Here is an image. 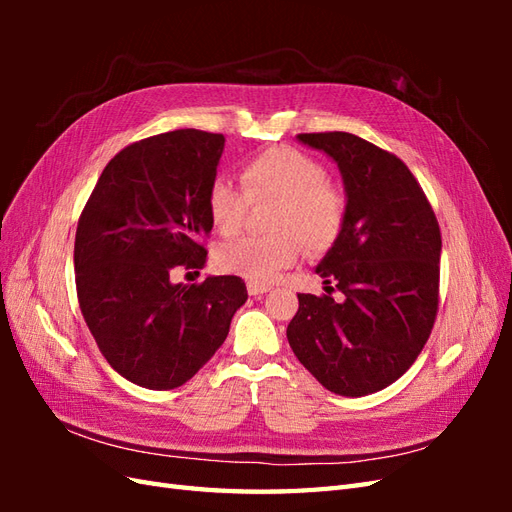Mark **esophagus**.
I'll use <instances>...</instances> for the list:
<instances>
[{"mask_svg":"<svg viewBox=\"0 0 512 512\" xmlns=\"http://www.w3.org/2000/svg\"><path fill=\"white\" fill-rule=\"evenodd\" d=\"M271 290V286L269 284H247V292H250V297H260V294H265V292H269Z\"/></svg>","mask_w":512,"mask_h":512,"instance_id":"esophagus-1","label":"esophagus"}]
</instances>
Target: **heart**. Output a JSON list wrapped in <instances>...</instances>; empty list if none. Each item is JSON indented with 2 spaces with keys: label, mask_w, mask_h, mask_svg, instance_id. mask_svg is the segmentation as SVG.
I'll use <instances>...</instances> for the list:
<instances>
[{
  "label": "heart",
  "mask_w": 512,
  "mask_h": 512,
  "mask_svg": "<svg viewBox=\"0 0 512 512\" xmlns=\"http://www.w3.org/2000/svg\"><path fill=\"white\" fill-rule=\"evenodd\" d=\"M327 181L324 168L305 153L273 147L245 162L241 190L228 179H215L207 194L211 224L222 235L243 226L247 205L277 200L271 213V237H243L224 243L215 265L252 284H267L299 256V241L312 252L327 250L346 218V198Z\"/></svg>",
  "instance_id": "heart-1"
}]
</instances>
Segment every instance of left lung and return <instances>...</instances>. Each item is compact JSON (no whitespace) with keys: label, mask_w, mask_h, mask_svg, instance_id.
<instances>
[{"label":"left lung","mask_w":512,"mask_h":512,"mask_svg":"<svg viewBox=\"0 0 512 512\" xmlns=\"http://www.w3.org/2000/svg\"><path fill=\"white\" fill-rule=\"evenodd\" d=\"M337 164L346 218L316 273L331 294H299L288 344L324 389L376 393L421 354L438 312L442 237L408 166L348 132L299 134Z\"/></svg>","instance_id":"1"}]
</instances>
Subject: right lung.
Masks as SVG:
<instances>
[{
	"instance_id": "obj_1",
	"label": "right lung",
	"mask_w": 512,
	"mask_h": 512,
	"mask_svg": "<svg viewBox=\"0 0 512 512\" xmlns=\"http://www.w3.org/2000/svg\"><path fill=\"white\" fill-rule=\"evenodd\" d=\"M226 138L175 130L145 138L106 164L74 241L76 292L104 359L151 391L188 382L215 354L247 301L237 275L175 284L203 269L211 232L207 194Z\"/></svg>"
}]
</instances>
